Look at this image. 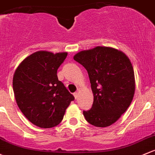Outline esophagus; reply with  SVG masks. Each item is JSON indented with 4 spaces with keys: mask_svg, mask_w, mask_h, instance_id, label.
Wrapping results in <instances>:
<instances>
[{
    "mask_svg": "<svg viewBox=\"0 0 155 155\" xmlns=\"http://www.w3.org/2000/svg\"><path fill=\"white\" fill-rule=\"evenodd\" d=\"M79 91H77V92H76V93H74V94H73V95H74V97H75V98L76 99H77L78 98V97H79Z\"/></svg>",
    "mask_w": 155,
    "mask_h": 155,
    "instance_id": "obj_1",
    "label": "esophagus"
}]
</instances>
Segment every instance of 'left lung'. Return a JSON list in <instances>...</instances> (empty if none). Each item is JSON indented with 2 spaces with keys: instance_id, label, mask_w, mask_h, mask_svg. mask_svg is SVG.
Masks as SVG:
<instances>
[{
  "instance_id": "1",
  "label": "left lung",
  "mask_w": 155,
  "mask_h": 155,
  "mask_svg": "<svg viewBox=\"0 0 155 155\" xmlns=\"http://www.w3.org/2000/svg\"><path fill=\"white\" fill-rule=\"evenodd\" d=\"M73 59L87 70L94 103L83 111L85 120L94 126L114 124L131 105L134 95V72L131 61L123 52L109 47L82 50Z\"/></svg>"
}]
</instances>
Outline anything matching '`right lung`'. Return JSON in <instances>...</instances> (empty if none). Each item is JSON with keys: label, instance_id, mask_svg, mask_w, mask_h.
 I'll use <instances>...</instances> for the list:
<instances>
[{"label": "right lung", "instance_id": "obj_1", "mask_svg": "<svg viewBox=\"0 0 155 155\" xmlns=\"http://www.w3.org/2000/svg\"><path fill=\"white\" fill-rule=\"evenodd\" d=\"M67 56V52L37 51L24 58L15 71L12 86L18 106L29 121L40 128L59 124L74 100L57 76Z\"/></svg>", "mask_w": 155, "mask_h": 155}]
</instances>
